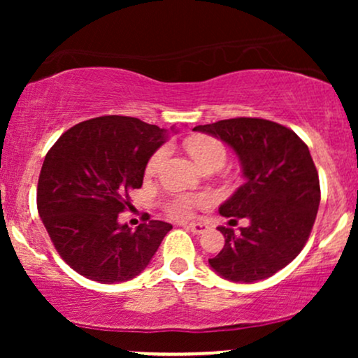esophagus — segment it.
<instances>
[{"label": "esophagus", "mask_w": 358, "mask_h": 358, "mask_svg": "<svg viewBox=\"0 0 358 358\" xmlns=\"http://www.w3.org/2000/svg\"><path fill=\"white\" fill-rule=\"evenodd\" d=\"M187 229L193 234H203L208 229V225L207 224H190V225H187Z\"/></svg>", "instance_id": "obj_1"}]
</instances>
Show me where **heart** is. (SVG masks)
Listing matches in <instances>:
<instances>
[{
	"label": "heart",
	"mask_w": 358,
	"mask_h": 358,
	"mask_svg": "<svg viewBox=\"0 0 358 358\" xmlns=\"http://www.w3.org/2000/svg\"><path fill=\"white\" fill-rule=\"evenodd\" d=\"M187 150L195 159L196 165L205 168L208 165L222 166L227 158L224 143L220 139L212 136H193L187 141ZM170 155V148L162 146L150 156L146 163V175L151 176L159 170L162 163L165 162L166 156ZM210 203V195L207 193H168L159 202V207L166 215L176 220L190 219L195 208L205 207Z\"/></svg>",
	"instance_id": "heart-1"
}]
</instances>
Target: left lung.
Segmentation results:
<instances>
[{"mask_svg": "<svg viewBox=\"0 0 358 358\" xmlns=\"http://www.w3.org/2000/svg\"><path fill=\"white\" fill-rule=\"evenodd\" d=\"M193 129L227 143L248 180L220 205V213L232 217V224L244 217L250 224L239 232L219 227L225 244L208 262L229 281L273 276L301 252L313 229L320 180L310 150L293 129L261 117L224 119Z\"/></svg>", "mask_w": 358, "mask_h": 358, "instance_id": "obj_1", "label": "left lung"}]
</instances>
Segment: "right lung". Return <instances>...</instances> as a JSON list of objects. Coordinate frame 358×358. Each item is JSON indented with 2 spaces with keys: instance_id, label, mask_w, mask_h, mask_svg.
I'll list each match as a JSON object with an SVG mask.
<instances>
[{
  "instance_id": "right-lung-1",
  "label": "right lung",
  "mask_w": 358,
  "mask_h": 358,
  "mask_svg": "<svg viewBox=\"0 0 358 358\" xmlns=\"http://www.w3.org/2000/svg\"><path fill=\"white\" fill-rule=\"evenodd\" d=\"M166 131L138 117L101 116L72 126L48 150L38 176L36 207L53 248L92 281L122 282L150 264L171 225L117 222L133 208L150 156Z\"/></svg>"
}]
</instances>
